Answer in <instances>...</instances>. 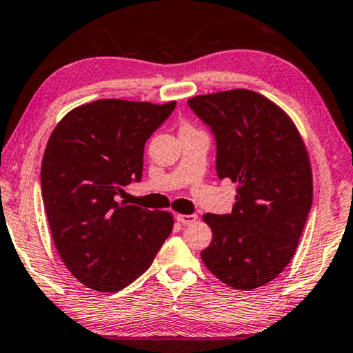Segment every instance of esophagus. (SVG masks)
<instances>
[{
    "label": "esophagus",
    "mask_w": 353,
    "mask_h": 353,
    "mask_svg": "<svg viewBox=\"0 0 353 353\" xmlns=\"http://www.w3.org/2000/svg\"><path fill=\"white\" fill-rule=\"evenodd\" d=\"M176 221L184 225L192 224V222L197 221V214H176Z\"/></svg>",
    "instance_id": "34e87169"
}]
</instances>
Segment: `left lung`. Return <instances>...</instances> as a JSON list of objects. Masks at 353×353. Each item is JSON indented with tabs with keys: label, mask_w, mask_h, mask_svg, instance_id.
<instances>
[{
	"label": "left lung",
	"mask_w": 353,
	"mask_h": 353,
	"mask_svg": "<svg viewBox=\"0 0 353 353\" xmlns=\"http://www.w3.org/2000/svg\"><path fill=\"white\" fill-rule=\"evenodd\" d=\"M188 105L210 128L219 180L238 183L229 214H203L213 230L200 252L222 283L251 290L294 257L312 205V173L295 124L249 90L195 96Z\"/></svg>",
	"instance_id": "obj_1"
}]
</instances>
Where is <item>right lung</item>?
Segmentation results:
<instances>
[{
    "instance_id": "add662e5",
    "label": "right lung",
    "mask_w": 353,
    "mask_h": 353,
    "mask_svg": "<svg viewBox=\"0 0 353 353\" xmlns=\"http://www.w3.org/2000/svg\"><path fill=\"white\" fill-rule=\"evenodd\" d=\"M175 105L99 99L69 112L48 139L41 167L48 225L64 265L90 289L129 285L170 235V213L117 197L142 181L146 140Z\"/></svg>"
}]
</instances>
